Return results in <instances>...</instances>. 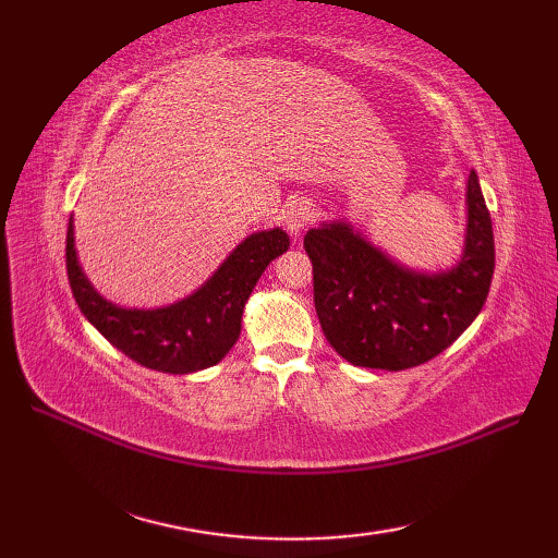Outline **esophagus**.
Segmentation results:
<instances>
[{"mask_svg": "<svg viewBox=\"0 0 558 558\" xmlns=\"http://www.w3.org/2000/svg\"><path fill=\"white\" fill-rule=\"evenodd\" d=\"M312 220H314V206L310 204V201H304V198L290 201L288 208H286V228L290 230V234L300 236L302 230Z\"/></svg>", "mask_w": 558, "mask_h": 558, "instance_id": "esophagus-1", "label": "esophagus"}]
</instances>
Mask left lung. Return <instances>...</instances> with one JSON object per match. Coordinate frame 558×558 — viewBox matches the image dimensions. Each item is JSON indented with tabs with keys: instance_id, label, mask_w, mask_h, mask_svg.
Returning a JSON list of instances; mask_svg holds the SVG:
<instances>
[{
	"instance_id": "left-lung-1",
	"label": "left lung",
	"mask_w": 558,
	"mask_h": 558,
	"mask_svg": "<svg viewBox=\"0 0 558 558\" xmlns=\"http://www.w3.org/2000/svg\"><path fill=\"white\" fill-rule=\"evenodd\" d=\"M304 248L326 340L340 357L369 369L402 372L453 345L482 312L494 276V230L475 170L465 248L450 270L400 266L348 222L310 230Z\"/></svg>"
}]
</instances>
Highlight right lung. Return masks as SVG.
<instances>
[{
  "label": "right lung",
  "instance_id": "1",
  "mask_svg": "<svg viewBox=\"0 0 558 558\" xmlns=\"http://www.w3.org/2000/svg\"><path fill=\"white\" fill-rule=\"evenodd\" d=\"M280 228L248 234L222 266L182 302L160 310H124L93 290L74 246V220L66 230L69 286L83 316L129 360L165 374H192L218 364L240 338L242 312L260 272L288 252Z\"/></svg>",
  "mask_w": 558,
  "mask_h": 558
}]
</instances>
